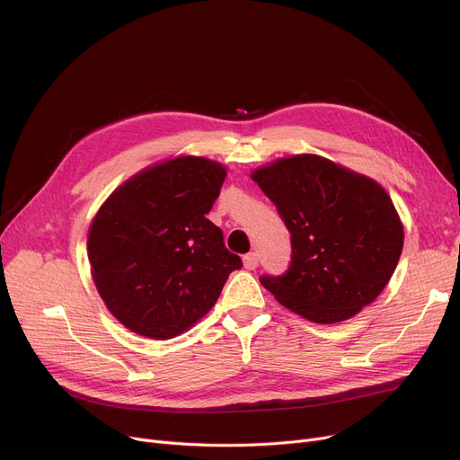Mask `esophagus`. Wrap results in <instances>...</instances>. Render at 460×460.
<instances>
[{
  "mask_svg": "<svg viewBox=\"0 0 460 460\" xmlns=\"http://www.w3.org/2000/svg\"><path fill=\"white\" fill-rule=\"evenodd\" d=\"M259 267V255L253 252V253H248L244 255V269L248 270H255Z\"/></svg>",
  "mask_w": 460,
  "mask_h": 460,
  "instance_id": "34e87169",
  "label": "esophagus"
}]
</instances>
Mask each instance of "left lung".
Wrapping results in <instances>:
<instances>
[{
  "label": "left lung",
  "instance_id": "1",
  "mask_svg": "<svg viewBox=\"0 0 460 460\" xmlns=\"http://www.w3.org/2000/svg\"><path fill=\"white\" fill-rule=\"evenodd\" d=\"M252 179L291 233V264L261 283L319 324L354 317L388 285L402 252L401 217L376 181L317 155L262 165Z\"/></svg>",
  "mask_w": 460,
  "mask_h": 460
}]
</instances>
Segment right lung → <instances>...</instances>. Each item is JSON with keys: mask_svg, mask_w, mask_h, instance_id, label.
<instances>
[{"mask_svg": "<svg viewBox=\"0 0 460 460\" xmlns=\"http://www.w3.org/2000/svg\"><path fill=\"white\" fill-rule=\"evenodd\" d=\"M226 167L203 156L155 164L120 184L93 217L87 255L111 315L134 333L172 340L212 309L243 261L207 216Z\"/></svg>", "mask_w": 460, "mask_h": 460, "instance_id": "right-lung-1", "label": "right lung"}]
</instances>
